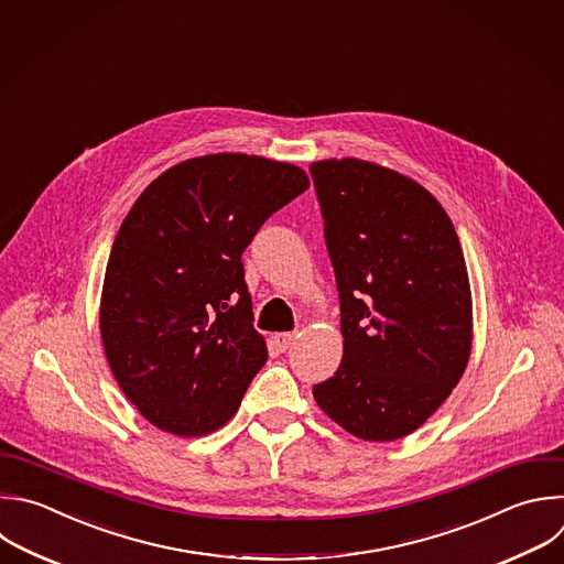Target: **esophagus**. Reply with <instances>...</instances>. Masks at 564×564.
Segmentation results:
<instances>
[{
    "label": "esophagus",
    "instance_id": "34e87169",
    "mask_svg": "<svg viewBox=\"0 0 564 564\" xmlns=\"http://www.w3.org/2000/svg\"><path fill=\"white\" fill-rule=\"evenodd\" d=\"M296 340V334L294 332H283V334H274V343L281 351H285L288 347H292V343Z\"/></svg>",
    "mask_w": 564,
    "mask_h": 564
}]
</instances>
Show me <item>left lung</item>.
I'll list each match as a JSON object with an SVG mask.
<instances>
[{
    "label": "left lung",
    "mask_w": 564,
    "mask_h": 564,
    "mask_svg": "<svg viewBox=\"0 0 564 564\" xmlns=\"http://www.w3.org/2000/svg\"><path fill=\"white\" fill-rule=\"evenodd\" d=\"M340 299L343 360L314 386L345 432L388 443L419 430L471 351V290L458 235L414 178L362 159L310 165Z\"/></svg>",
    "instance_id": "8db88e82"
}]
</instances>
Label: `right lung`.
Listing matches in <instances>:
<instances>
[{
  "label": "right lung",
  "mask_w": 564,
  "mask_h": 564,
  "mask_svg": "<svg viewBox=\"0 0 564 564\" xmlns=\"http://www.w3.org/2000/svg\"><path fill=\"white\" fill-rule=\"evenodd\" d=\"M307 187L292 163L219 152L172 165L130 208L110 250L99 327L112 377L154 427L193 438L237 414L268 360L241 254Z\"/></svg>",
  "instance_id": "add662e5"
}]
</instances>
